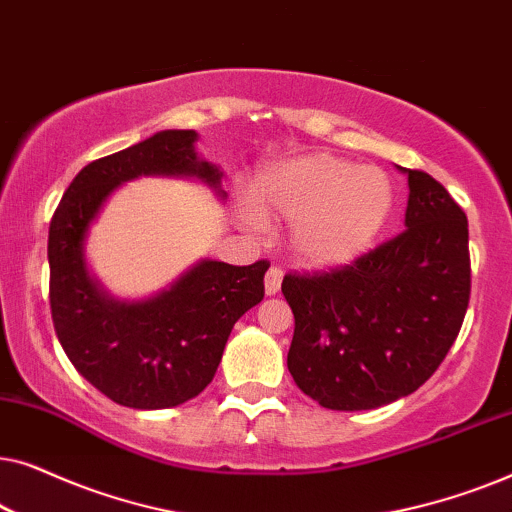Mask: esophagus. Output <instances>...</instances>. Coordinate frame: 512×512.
<instances>
[{"label":"esophagus","instance_id":"esophagus-1","mask_svg":"<svg viewBox=\"0 0 512 512\" xmlns=\"http://www.w3.org/2000/svg\"><path fill=\"white\" fill-rule=\"evenodd\" d=\"M279 289H282V270L270 268L268 275H265V293H268V296H275Z\"/></svg>","mask_w":512,"mask_h":512}]
</instances>
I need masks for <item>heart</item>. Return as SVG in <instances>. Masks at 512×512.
<instances>
[{
	"instance_id": "1",
	"label": "heart",
	"mask_w": 512,
	"mask_h": 512,
	"mask_svg": "<svg viewBox=\"0 0 512 512\" xmlns=\"http://www.w3.org/2000/svg\"><path fill=\"white\" fill-rule=\"evenodd\" d=\"M251 207L265 221L291 223L293 261L310 270L354 263L377 242L394 209V188L377 167L310 153L272 167L251 188ZM258 226L254 214H247Z\"/></svg>"
}]
</instances>
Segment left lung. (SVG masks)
Returning <instances> with one entry per match:
<instances>
[{"label":"left lung","instance_id":"left-lung-1","mask_svg":"<svg viewBox=\"0 0 512 512\" xmlns=\"http://www.w3.org/2000/svg\"><path fill=\"white\" fill-rule=\"evenodd\" d=\"M398 170L408 177L401 235L345 268L282 282L296 319L286 366L328 410H375L417 391L464 321L466 214L431 174Z\"/></svg>","mask_w":512,"mask_h":512}]
</instances>
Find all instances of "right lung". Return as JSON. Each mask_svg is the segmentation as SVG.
<instances>
[{"mask_svg": "<svg viewBox=\"0 0 512 512\" xmlns=\"http://www.w3.org/2000/svg\"><path fill=\"white\" fill-rule=\"evenodd\" d=\"M198 132L160 130L76 174L48 230L51 314L74 368L125 408L163 410L214 380L235 321L263 300L268 261L228 265L202 258L149 298H116L88 268L90 226L139 177L195 179L223 200L221 167L200 158Z\"/></svg>", "mask_w": 512, "mask_h": 512, "instance_id": "obj_1", "label": "right lung"}]
</instances>
